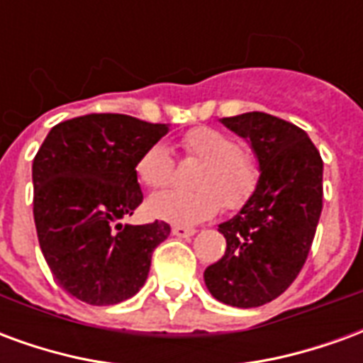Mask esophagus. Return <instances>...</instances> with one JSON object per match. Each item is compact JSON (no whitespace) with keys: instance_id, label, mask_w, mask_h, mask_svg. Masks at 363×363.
<instances>
[{"instance_id":"esophagus-1","label":"esophagus","mask_w":363,"mask_h":363,"mask_svg":"<svg viewBox=\"0 0 363 363\" xmlns=\"http://www.w3.org/2000/svg\"><path fill=\"white\" fill-rule=\"evenodd\" d=\"M171 233H173L174 237H182V239H189V237H192L194 233H196V229H194V228H182V225H173Z\"/></svg>"}]
</instances>
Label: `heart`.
Instances as JSON below:
<instances>
[{
    "label": "heart",
    "instance_id": "heart-1",
    "mask_svg": "<svg viewBox=\"0 0 363 363\" xmlns=\"http://www.w3.org/2000/svg\"><path fill=\"white\" fill-rule=\"evenodd\" d=\"M186 155L198 159L204 167L196 177L198 192L169 190L150 198L147 210L173 225H194L210 220L221 210L243 208L259 186V163L251 153L241 151L235 138L216 128L200 126L182 135ZM138 179L147 189H165L173 179V161L163 143H155L143 151L138 165Z\"/></svg>",
    "mask_w": 363,
    "mask_h": 363
}]
</instances>
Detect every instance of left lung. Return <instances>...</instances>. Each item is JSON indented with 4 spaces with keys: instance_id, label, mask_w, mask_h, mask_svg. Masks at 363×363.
Instances as JSON below:
<instances>
[{
    "instance_id": "8db88e82",
    "label": "left lung",
    "mask_w": 363,
    "mask_h": 363,
    "mask_svg": "<svg viewBox=\"0 0 363 363\" xmlns=\"http://www.w3.org/2000/svg\"><path fill=\"white\" fill-rule=\"evenodd\" d=\"M259 161V186L220 223L225 255L204 270L206 288L231 307H260L284 294L303 268L323 210V159L291 122L245 112L221 118Z\"/></svg>"
}]
</instances>
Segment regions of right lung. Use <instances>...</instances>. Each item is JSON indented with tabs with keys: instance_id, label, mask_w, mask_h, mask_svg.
<instances>
[{
	"instance_id": "add662e5",
	"label": "right lung",
	"mask_w": 363,
	"mask_h": 363,
	"mask_svg": "<svg viewBox=\"0 0 363 363\" xmlns=\"http://www.w3.org/2000/svg\"><path fill=\"white\" fill-rule=\"evenodd\" d=\"M169 132L128 114H85L52 128L33 161V213L54 278L89 305H114L142 288L151 252L171 228L120 223L142 204L135 165Z\"/></svg>"
}]
</instances>
